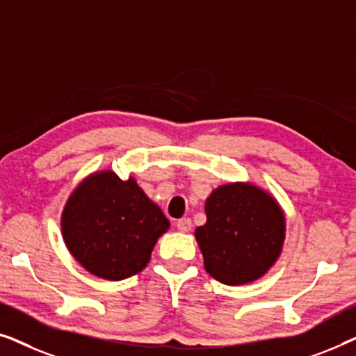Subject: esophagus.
I'll return each mask as SVG.
<instances>
[{
	"mask_svg": "<svg viewBox=\"0 0 356 356\" xmlns=\"http://www.w3.org/2000/svg\"><path fill=\"white\" fill-rule=\"evenodd\" d=\"M175 227H177L179 232H189L191 230L193 223L189 218H179V220H177V223H175Z\"/></svg>",
	"mask_w": 356,
	"mask_h": 356,
	"instance_id": "1",
	"label": "esophagus"
}]
</instances>
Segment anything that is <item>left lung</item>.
<instances>
[{
  "mask_svg": "<svg viewBox=\"0 0 356 356\" xmlns=\"http://www.w3.org/2000/svg\"><path fill=\"white\" fill-rule=\"evenodd\" d=\"M207 222L194 232L204 267L225 285L261 279L279 259L285 213L274 196L251 183H228L206 199Z\"/></svg>",
  "mask_w": 356,
  "mask_h": 356,
  "instance_id": "1",
  "label": "left lung"
}]
</instances>
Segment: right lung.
Returning a JSON list of instances; mask_svg holds the SVG:
<instances>
[{"instance_id":"right-lung-1","label":"right lung","mask_w":356,"mask_h":356,"mask_svg":"<svg viewBox=\"0 0 356 356\" xmlns=\"http://www.w3.org/2000/svg\"><path fill=\"white\" fill-rule=\"evenodd\" d=\"M168 227L162 209L136 179L123 181L111 170L81 181L61 213L67 250L86 270L106 280H123L143 270Z\"/></svg>"}]
</instances>
